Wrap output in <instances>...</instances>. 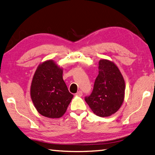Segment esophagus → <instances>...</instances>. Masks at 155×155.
Returning <instances> with one entry per match:
<instances>
[{"mask_svg":"<svg viewBox=\"0 0 155 155\" xmlns=\"http://www.w3.org/2000/svg\"><path fill=\"white\" fill-rule=\"evenodd\" d=\"M76 95L78 97H81L82 95H83V93H82L81 91H78L77 93H76Z\"/></svg>","mask_w":155,"mask_h":155,"instance_id":"esophagus-1","label":"esophagus"}]
</instances>
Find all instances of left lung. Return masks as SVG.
I'll return each instance as SVG.
<instances>
[{
    "mask_svg": "<svg viewBox=\"0 0 155 155\" xmlns=\"http://www.w3.org/2000/svg\"><path fill=\"white\" fill-rule=\"evenodd\" d=\"M125 81L119 68L108 60L99 62L93 89L84 100L97 116L108 117L119 110L124 99Z\"/></svg>",
    "mask_w": 155,
    "mask_h": 155,
    "instance_id": "1",
    "label": "left lung"
}]
</instances>
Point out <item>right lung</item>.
I'll return each instance as SVG.
<instances>
[{"mask_svg": "<svg viewBox=\"0 0 155 155\" xmlns=\"http://www.w3.org/2000/svg\"><path fill=\"white\" fill-rule=\"evenodd\" d=\"M63 70L53 60L38 66L31 85V97L39 114L50 118H59L66 112L73 97L62 78Z\"/></svg>", "mask_w": 155, "mask_h": 155, "instance_id": "right-lung-1", "label": "right lung"}]
</instances>
